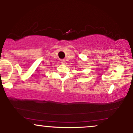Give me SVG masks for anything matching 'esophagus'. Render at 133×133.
I'll use <instances>...</instances> for the list:
<instances>
[{
  "label": "esophagus",
  "mask_w": 133,
  "mask_h": 133,
  "mask_svg": "<svg viewBox=\"0 0 133 133\" xmlns=\"http://www.w3.org/2000/svg\"><path fill=\"white\" fill-rule=\"evenodd\" d=\"M61 61V63L63 64H64L65 63V61L64 60V59H62V60Z\"/></svg>",
  "instance_id": "34e87169"
}]
</instances>
